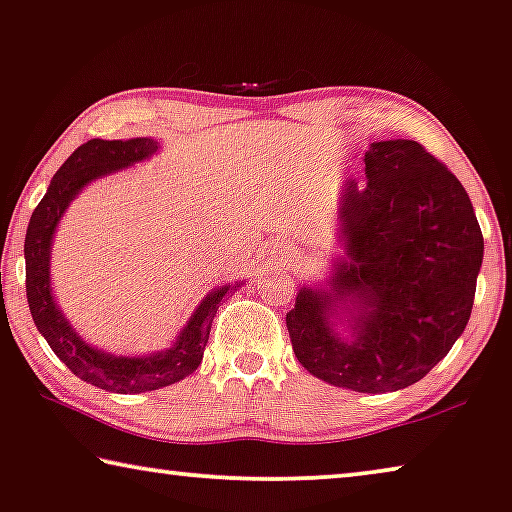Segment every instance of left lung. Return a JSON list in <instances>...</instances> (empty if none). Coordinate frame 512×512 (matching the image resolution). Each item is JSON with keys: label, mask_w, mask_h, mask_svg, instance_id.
Instances as JSON below:
<instances>
[{"label": "left lung", "mask_w": 512, "mask_h": 512, "mask_svg": "<svg viewBox=\"0 0 512 512\" xmlns=\"http://www.w3.org/2000/svg\"><path fill=\"white\" fill-rule=\"evenodd\" d=\"M365 188L345 183L340 241L326 287L303 285L287 312L310 375L358 393L423 379L471 317L483 232L455 174L414 140L372 142ZM350 331L342 339L334 326Z\"/></svg>", "instance_id": "left-lung-1"}]
</instances>
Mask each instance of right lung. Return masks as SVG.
Returning a JSON list of instances; mask_svg holds the SVG:
<instances>
[{"instance_id": "right-lung-1", "label": "right lung", "mask_w": 512, "mask_h": 512, "mask_svg": "<svg viewBox=\"0 0 512 512\" xmlns=\"http://www.w3.org/2000/svg\"><path fill=\"white\" fill-rule=\"evenodd\" d=\"M160 144L151 137H133V140H89L73 151L59 172L52 177L48 193L38 202L29 218L25 239V273H27V301L36 329L48 340L52 352L75 377L91 386L112 393H144L170 386L186 379L202 363L204 347L209 342L211 322L218 305L232 285L213 289L197 305L188 324L165 352L149 356H114L91 347L80 338L64 312L57 308L50 287V246L55 239L57 225L68 204L91 181L108 177L124 167L140 163L154 156ZM239 287V282H236Z\"/></svg>"}]
</instances>
